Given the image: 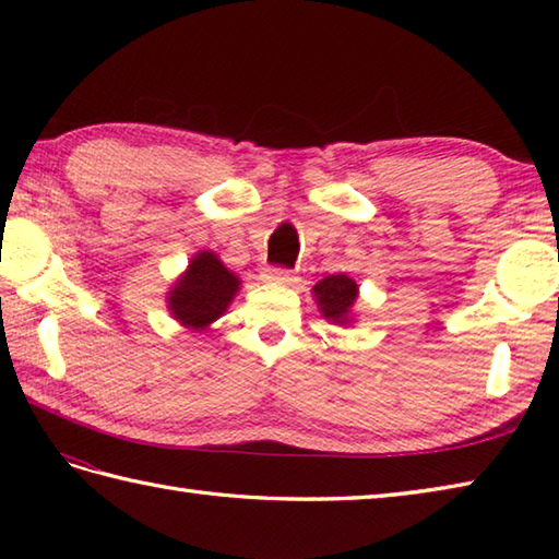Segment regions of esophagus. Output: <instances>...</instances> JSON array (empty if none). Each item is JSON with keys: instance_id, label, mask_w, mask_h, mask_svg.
Segmentation results:
<instances>
[{"instance_id": "obj_1", "label": "esophagus", "mask_w": 559, "mask_h": 559, "mask_svg": "<svg viewBox=\"0 0 559 559\" xmlns=\"http://www.w3.org/2000/svg\"><path fill=\"white\" fill-rule=\"evenodd\" d=\"M264 278L269 281V283H283V286H288V283H295L298 281V276H295V273L290 271V269H266L264 271Z\"/></svg>"}]
</instances>
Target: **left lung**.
Here are the masks:
<instances>
[{
  "label": "left lung",
  "instance_id": "1",
  "mask_svg": "<svg viewBox=\"0 0 559 559\" xmlns=\"http://www.w3.org/2000/svg\"><path fill=\"white\" fill-rule=\"evenodd\" d=\"M319 310L329 319V322L346 326L350 324L353 305L358 300V283L348 278L346 273H336V276H326L312 288Z\"/></svg>",
  "mask_w": 559,
  "mask_h": 559
}]
</instances>
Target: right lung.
<instances>
[{
	"mask_svg": "<svg viewBox=\"0 0 559 559\" xmlns=\"http://www.w3.org/2000/svg\"><path fill=\"white\" fill-rule=\"evenodd\" d=\"M240 290V278L223 266V261L204 249L168 293L170 314L187 329L204 331L228 310Z\"/></svg>",
	"mask_w": 559,
	"mask_h": 559,
	"instance_id": "obj_1",
	"label": "right lung"
}]
</instances>
